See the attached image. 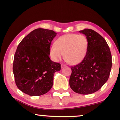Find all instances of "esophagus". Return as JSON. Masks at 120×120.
Instances as JSON below:
<instances>
[{
	"mask_svg": "<svg viewBox=\"0 0 120 120\" xmlns=\"http://www.w3.org/2000/svg\"><path fill=\"white\" fill-rule=\"evenodd\" d=\"M65 66H66V65H65V64H61V67H62V68H63V67H64Z\"/></svg>",
	"mask_w": 120,
	"mask_h": 120,
	"instance_id": "esophagus-1",
	"label": "esophagus"
}]
</instances>
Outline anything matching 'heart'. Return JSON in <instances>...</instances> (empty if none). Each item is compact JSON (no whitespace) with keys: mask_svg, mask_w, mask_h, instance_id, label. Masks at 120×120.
I'll return each mask as SVG.
<instances>
[{"mask_svg":"<svg viewBox=\"0 0 120 120\" xmlns=\"http://www.w3.org/2000/svg\"><path fill=\"white\" fill-rule=\"evenodd\" d=\"M88 42L83 35L68 34L62 35L50 48V55L55 61L61 60L64 56L70 64L80 63L86 57Z\"/></svg>","mask_w":120,"mask_h":120,"instance_id":"heart-1","label":"heart"}]
</instances>
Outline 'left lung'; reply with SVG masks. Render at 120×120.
<instances>
[{
    "instance_id": "1",
    "label": "left lung",
    "mask_w": 120,
    "mask_h": 120,
    "mask_svg": "<svg viewBox=\"0 0 120 120\" xmlns=\"http://www.w3.org/2000/svg\"><path fill=\"white\" fill-rule=\"evenodd\" d=\"M79 32L86 36L87 52L82 61L71 67L69 85L75 92L92 94L108 80L112 66L111 54L105 40L97 32L90 29Z\"/></svg>"
}]
</instances>
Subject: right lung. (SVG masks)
<instances>
[{"mask_svg":"<svg viewBox=\"0 0 120 120\" xmlns=\"http://www.w3.org/2000/svg\"><path fill=\"white\" fill-rule=\"evenodd\" d=\"M57 33L53 30L38 28L21 41L13 63L16 85L30 96H39L50 91L53 75L60 70V64L50 60L51 42Z\"/></svg>","mask_w":120,"mask_h":120,"instance_id":"obj_1","label":"right lung"}]
</instances>
